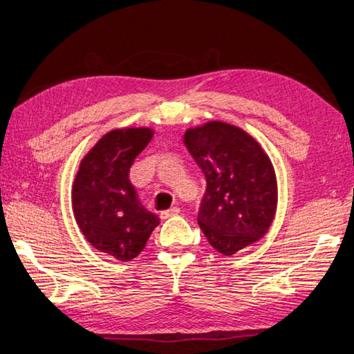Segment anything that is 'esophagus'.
<instances>
[{
	"instance_id": "esophagus-1",
	"label": "esophagus",
	"mask_w": 354,
	"mask_h": 354,
	"mask_svg": "<svg viewBox=\"0 0 354 354\" xmlns=\"http://www.w3.org/2000/svg\"><path fill=\"white\" fill-rule=\"evenodd\" d=\"M179 214V209L178 207H171V209H169V210H164V212H160V220H167V218H170V216H175V215H178Z\"/></svg>"
}]
</instances>
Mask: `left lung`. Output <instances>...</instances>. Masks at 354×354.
<instances>
[{
    "instance_id": "1",
    "label": "left lung",
    "mask_w": 354,
    "mask_h": 354,
    "mask_svg": "<svg viewBox=\"0 0 354 354\" xmlns=\"http://www.w3.org/2000/svg\"><path fill=\"white\" fill-rule=\"evenodd\" d=\"M184 145L205 176L198 224L223 255L259 241L277 209V178L261 145L240 127L221 120L189 128Z\"/></svg>"
}]
</instances>
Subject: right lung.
Segmentation results:
<instances>
[{
  "instance_id": "right-lung-1",
  "label": "right lung",
  "mask_w": 354,
  "mask_h": 354,
  "mask_svg": "<svg viewBox=\"0 0 354 354\" xmlns=\"http://www.w3.org/2000/svg\"><path fill=\"white\" fill-rule=\"evenodd\" d=\"M153 138L147 127L115 128L80 160L71 201L83 236L100 252L130 261L145 248L159 218L138 199L130 167Z\"/></svg>"
}]
</instances>
